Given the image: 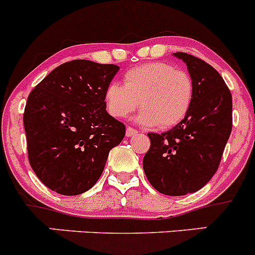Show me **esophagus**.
<instances>
[{
    "mask_svg": "<svg viewBox=\"0 0 255 255\" xmlns=\"http://www.w3.org/2000/svg\"><path fill=\"white\" fill-rule=\"evenodd\" d=\"M136 134H137V131L135 129H132V128H128V129H126V136L128 137H131Z\"/></svg>",
    "mask_w": 255,
    "mask_h": 255,
    "instance_id": "34e87169",
    "label": "esophagus"
}]
</instances>
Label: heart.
<instances>
[{
    "instance_id": "b5f03b06",
    "label": "heart",
    "mask_w": 255,
    "mask_h": 255,
    "mask_svg": "<svg viewBox=\"0 0 255 255\" xmlns=\"http://www.w3.org/2000/svg\"><path fill=\"white\" fill-rule=\"evenodd\" d=\"M193 100V81L186 72L165 62H151L129 70L124 85L110 82L104 93L108 113L128 118L140 105L139 124L170 129L186 116Z\"/></svg>"
}]
</instances>
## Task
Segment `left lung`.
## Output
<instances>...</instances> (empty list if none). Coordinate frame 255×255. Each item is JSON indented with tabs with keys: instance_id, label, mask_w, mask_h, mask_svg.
<instances>
[{
	"instance_id": "obj_1",
	"label": "left lung",
	"mask_w": 255,
	"mask_h": 255,
	"mask_svg": "<svg viewBox=\"0 0 255 255\" xmlns=\"http://www.w3.org/2000/svg\"><path fill=\"white\" fill-rule=\"evenodd\" d=\"M193 81V100L185 118L169 131L147 134L150 149L142 160L149 183L159 193L180 196L202 189L218 170L232 132V94L219 72L185 52Z\"/></svg>"
}]
</instances>
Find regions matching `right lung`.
<instances>
[{"instance_id": "obj_1", "label": "right lung", "mask_w": 255, "mask_h": 255, "mask_svg": "<svg viewBox=\"0 0 255 255\" xmlns=\"http://www.w3.org/2000/svg\"><path fill=\"white\" fill-rule=\"evenodd\" d=\"M119 66L65 62L28 95L23 114L30 165L51 190L79 195L93 188L125 125L106 111L104 93Z\"/></svg>"}]
</instances>
